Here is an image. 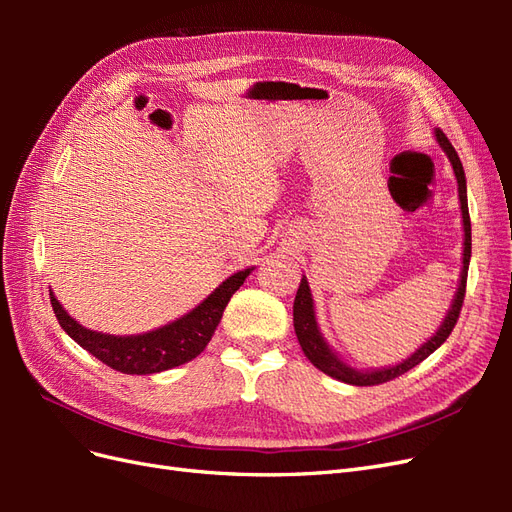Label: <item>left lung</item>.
I'll use <instances>...</instances> for the list:
<instances>
[{"label": "left lung", "mask_w": 512, "mask_h": 512, "mask_svg": "<svg viewBox=\"0 0 512 512\" xmlns=\"http://www.w3.org/2000/svg\"><path fill=\"white\" fill-rule=\"evenodd\" d=\"M436 141L444 149L455 170L457 185H459V203H461V218H463V267H461V277H459V288L455 292V299L451 303V309L444 316V322L440 324V329L433 333L427 342L418 348L414 354H410L406 361H401L393 367H382V369H371V371H359L350 365H346L339 356L329 348V344L324 342V337L318 329L316 322V312H314V299H312V290H309V284L303 277L297 297H294V307H292V320H294V333L299 337V344L305 352L309 361L314 363L324 374L342 380L346 384L354 386H374L389 382L393 378H399L401 374H406L412 367H416L421 361H425L431 352H436L444 342L446 337L451 335L455 329V324L461 314V305L463 297H466V282H468V267H470V256H472V226H470V213H468V190H466V173H463L461 160L457 156L455 147L448 141L446 134L442 130H436Z\"/></svg>", "instance_id": "obj_1"}]
</instances>
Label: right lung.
Masks as SVG:
<instances>
[{
	"label": "right lung",
	"instance_id": "obj_1",
	"mask_svg": "<svg viewBox=\"0 0 512 512\" xmlns=\"http://www.w3.org/2000/svg\"><path fill=\"white\" fill-rule=\"evenodd\" d=\"M254 271L243 269L230 275L226 282L215 288L209 297L194 307L192 312L168 322L164 327L143 335H108L89 331L76 322L51 292L53 312L64 329L76 344L96 356L98 361L121 374H158L188 363L207 348L211 335L218 329L224 309L232 294L239 290L245 277Z\"/></svg>",
	"mask_w": 512,
	"mask_h": 512
}]
</instances>
